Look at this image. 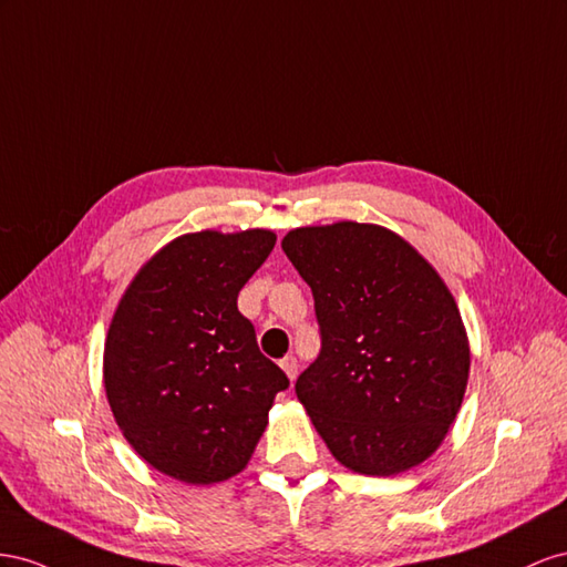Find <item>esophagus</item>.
Segmentation results:
<instances>
[{"label": "esophagus", "mask_w": 567, "mask_h": 567, "mask_svg": "<svg viewBox=\"0 0 567 567\" xmlns=\"http://www.w3.org/2000/svg\"><path fill=\"white\" fill-rule=\"evenodd\" d=\"M280 368L285 370V375L289 378V382H295V380H297L299 365H297V359H295V355H285V359L280 361Z\"/></svg>", "instance_id": "1"}]
</instances>
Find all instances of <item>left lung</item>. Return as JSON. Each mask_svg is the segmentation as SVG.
Instances as JSON below:
<instances>
[{"instance_id": "left-lung-1", "label": "left lung", "mask_w": 567, "mask_h": 567, "mask_svg": "<svg viewBox=\"0 0 567 567\" xmlns=\"http://www.w3.org/2000/svg\"><path fill=\"white\" fill-rule=\"evenodd\" d=\"M322 347L295 390L330 454L390 477L427 461L454 425L471 344L454 295L423 256L373 223L289 230Z\"/></svg>"}]
</instances>
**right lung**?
<instances>
[{"instance_id":"add662e5","label":"right lung","mask_w":567,"mask_h":567,"mask_svg":"<svg viewBox=\"0 0 567 567\" xmlns=\"http://www.w3.org/2000/svg\"><path fill=\"white\" fill-rule=\"evenodd\" d=\"M275 247L270 230L187 233L144 264L111 318L104 390L137 456L185 484L247 467L287 375L258 351L237 295Z\"/></svg>"}]
</instances>
